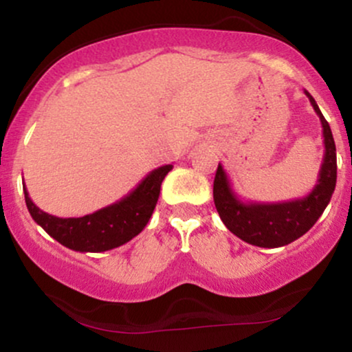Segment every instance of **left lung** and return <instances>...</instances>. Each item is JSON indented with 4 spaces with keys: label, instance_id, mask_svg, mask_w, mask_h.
<instances>
[{
    "label": "left lung",
    "instance_id": "1",
    "mask_svg": "<svg viewBox=\"0 0 352 352\" xmlns=\"http://www.w3.org/2000/svg\"><path fill=\"white\" fill-rule=\"evenodd\" d=\"M311 106L322 125L324 137V157L319 168L318 182L306 197L276 204H260V201H243L232 187L223 165L218 164L215 180H213V201L218 215L233 235L246 243L261 248H278L285 246L305 235L322 215L328 207L334 187H336L338 164L336 145L328 120L319 111L316 100L308 91Z\"/></svg>",
    "mask_w": 352,
    "mask_h": 352
}]
</instances>
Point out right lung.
<instances>
[{"label":"right lung","mask_w":352,"mask_h":352,"mask_svg":"<svg viewBox=\"0 0 352 352\" xmlns=\"http://www.w3.org/2000/svg\"><path fill=\"white\" fill-rule=\"evenodd\" d=\"M172 168V164L153 168L122 199L79 218H60L43 212L30 199L23 184L24 200L36 223L66 248L82 253L107 252L131 241L145 228L159 200L160 185Z\"/></svg>","instance_id":"right-lung-1"}]
</instances>
